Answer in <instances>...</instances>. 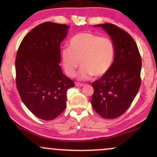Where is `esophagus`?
I'll return each instance as SVG.
<instances>
[{
	"label": "esophagus",
	"instance_id": "1",
	"mask_svg": "<svg viewBox=\"0 0 157 157\" xmlns=\"http://www.w3.org/2000/svg\"><path fill=\"white\" fill-rule=\"evenodd\" d=\"M76 86L77 87H82L84 86V83H80V82H76Z\"/></svg>",
	"mask_w": 157,
	"mask_h": 157
}]
</instances>
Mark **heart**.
Returning a JSON list of instances; mask_svg holds the SVG:
<instances>
[{"label":"heart","mask_w":157,"mask_h":157,"mask_svg":"<svg viewBox=\"0 0 157 157\" xmlns=\"http://www.w3.org/2000/svg\"><path fill=\"white\" fill-rule=\"evenodd\" d=\"M115 55L113 41L91 32H82L71 39L68 48L61 51L63 66L69 77H74L79 65L80 77H100L111 68Z\"/></svg>","instance_id":"heart-1"}]
</instances>
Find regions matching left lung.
Listing matches in <instances>:
<instances>
[{
  "instance_id": "8db88e82",
  "label": "left lung",
  "mask_w": 157,
  "mask_h": 157,
  "mask_svg": "<svg viewBox=\"0 0 157 157\" xmlns=\"http://www.w3.org/2000/svg\"><path fill=\"white\" fill-rule=\"evenodd\" d=\"M97 26H101L112 39L115 55L109 71L91 83V102L102 117L115 119L127 111L140 89L141 56L134 40L125 30L112 23Z\"/></svg>"
}]
</instances>
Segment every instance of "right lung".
I'll return each mask as SVG.
<instances>
[{
    "instance_id": "right-lung-1",
    "label": "right lung",
    "mask_w": 157,
    "mask_h": 157,
    "mask_svg": "<svg viewBox=\"0 0 157 157\" xmlns=\"http://www.w3.org/2000/svg\"><path fill=\"white\" fill-rule=\"evenodd\" d=\"M68 26L45 22L21 41L15 59L16 86L27 109L41 120H52L66 105V93L75 82L63 74L60 44Z\"/></svg>"
}]
</instances>
